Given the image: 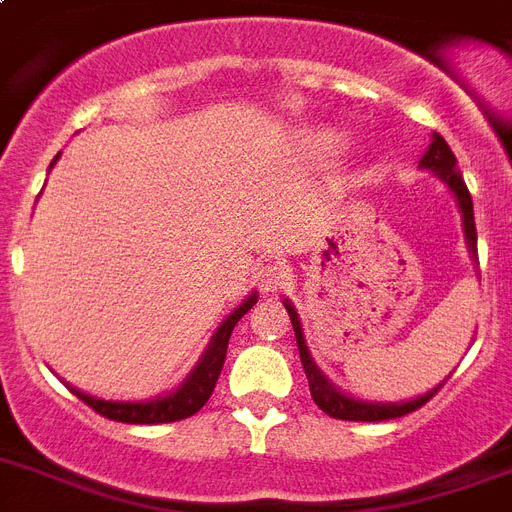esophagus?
<instances>
[{"label": "esophagus", "instance_id": "esophagus-1", "mask_svg": "<svg viewBox=\"0 0 512 512\" xmlns=\"http://www.w3.org/2000/svg\"><path fill=\"white\" fill-rule=\"evenodd\" d=\"M257 284L265 289V292H279L289 279V271L281 263H263L255 273Z\"/></svg>", "mask_w": 512, "mask_h": 512}]
</instances>
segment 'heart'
<instances>
[{"mask_svg": "<svg viewBox=\"0 0 512 512\" xmlns=\"http://www.w3.org/2000/svg\"><path fill=\"white\" fill-rule=\"evenodd\" d=\"M316 143H319L324 151H340L342 143H345V138H342L340 132H321L319 138H316Z\"/></svg>", "mask_w": 512, "mask_h": 512, "instance_id": "1", "label": "heart"}]
</instances>
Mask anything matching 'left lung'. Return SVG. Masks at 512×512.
<instances>
[{
	"instance_id": "obj_1",
	"label": "left lung",
	"mask_w": 512,
	"mask_h": 512,
	"mask_svg": "<svg viewBox=\"0 0 512 512\" xmlns=\"http://www.w3.org/2000/svg\"><path fill=\"white\" fill-rule=\"evenodd\" d=\"M420 167L425 170H433L441 180H444L449 188L457 196V204L462 209V225H465V239H468L470 255L473 260H478V236H476V217H473V199H470V191L465 180L460 175V167H457V156L452 154V148L446 143L441 135H433V143H430L428 154L420 159ZM287 313L289 319H292V327H295V337H297V348H300V361H303L305 377H308V385H311V396L316 401L321 412H327L329 417H335V420H350V422H382V420H396V417H404V414L414 412V409H420L430 401V398L438 393L436 390H430L425 396L414 398V401H406V404H369V401H358V398H350L345 393L332 385V382L324 377V374L316 369L313 364L311 353H308V345H305L303 337V327H300V319H297V311L289 303Z\"/></svg>"
}]
</instances>
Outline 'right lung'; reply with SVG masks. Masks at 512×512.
I'll list each match as a JSON object with an SVG mask.
<instances>
[{"instance_id":"obj_1","label":"right lung","mask_w":512,"mask_h":512,"mask_svg":"<svg viewBox=\"0 0 512 512\" xmlns=\"http://www.w3.org/2000/svg\"><path fill=\"white\" fill-rule=\"evenodd\" d=\"M58 162V156L52 159V164ZM257 303V295H252L249 300L236 308V311L228 316V319L220 324V329L215 332L212 342H209L207 353L201 358L196 369L191 372V377L180 385L177 390H172L170 396L154 398V401H143V404H122V401H100V398H92L87 393H79L76 388H71L76 396L82 398L84 404L95 409L100 417L114 422H127V425H162V422H177L191 417L207 404L212 390L217 385V377L223 372L225 353H228V340H231L233 327L239 324V319L244 313Z\"/></svg>"}]
</instances>
